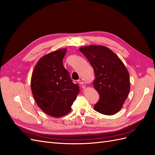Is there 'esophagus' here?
<instances>
[{"label": "esophagus", "instance_id": "esophagus-1", "mask_svg": "<svg viewBox=\"0 0 155 155\" xmlns=\"http://www.w3.org/2000/svg\"><path fill=\"white\" fill-rule=\"evenodd\" d=\"M78 83L79 84H80V85L84 84V81H83L82 80H78Z\"/></svg>", "mask_w": 155, "mask_h": 155}]
</instances>
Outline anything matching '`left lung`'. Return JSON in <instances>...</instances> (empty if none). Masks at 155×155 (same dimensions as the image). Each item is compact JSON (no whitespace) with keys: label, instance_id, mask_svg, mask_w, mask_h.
<instances>
[{"label":"left lung","instance_id":"left-lung-1","mask_svg":"<svg viewBox=\"0 0 155 155\" xmlns=\"http://www.w3.org/2000/svg\"><path fill=\"white\" fill-rule=\"evenodd\" d=\"M80 51L87 58L95 75L93 82L99 100L94 109L104 115H113L122 108L130 90V75L122 61L110 49L89 45Z\"/></svg>","mask_w":155,"mask_h":155}]
</instances>
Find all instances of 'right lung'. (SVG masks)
Listing matches in <instances>:
<instances>
[{
	"label": "right lung",
	"mask_w": 155,
	"mask_h": 155,
	"mask_svg": "<svg viewBox=\"0 0 155 155\" xmlns=\"http://www.w3.org/2000/svg\"><path fill=\"white\" fill-rule=\"evenodd\" d=\"M66 48L52 52L41 58L31 76V87L36 103L45 113L61 117L71 110L80 91L62 64Z\"/></svg>",
	"instance_id": "right-lung-1"
}]
</instances>
